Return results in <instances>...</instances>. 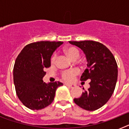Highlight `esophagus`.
<instances>
[{"label":"esophagus","instance_id":"obj_1","mask_svg":"<svg viewBox=\"0 0 129 129\" xmlns=\"http://www.w3.org/2000/svg\"><path fill=\"white\" fill-rule=\"evenodd\" d=\"M65 85H67V86H69V87H70V88H74L75 86V85H73V84H65Z\"/></svg>","mask_w":129,"mask_h":129}]
</instances>
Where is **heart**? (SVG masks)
<instances>
[{"label": "heart", "mask_w": 129, "mask_h": 129, "mask_svg": "<svg viewBox=\"0 0 129 129\" xmlns=\"http://www.w3.org/2000/svg\"><path fill=\"white\" fill-rule=\"evenodd\" d=\"M64 53L69 57L72 60L75 61L77 59L80 55V52L78 49L74 46H68L64 49ZM56 60V55H53L51 58V62L52 64L55 63ZM79 74V70L77 69H73L71 70L64 71L61 74V77L63 80L67 82H70L73 80L75 76H77Z\"/></svg>", "instance_id": "heart-1"}]
</instances>
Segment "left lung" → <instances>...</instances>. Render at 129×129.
Instances as JSON below:
<instances>
[{"instance_id":"1","label":"left lung","mask_w":129,"mask_h":129,"mask_svg":"<svg viewBox=\"0 0 129 129\" xmlns=\"http://www.w3.org/2000/svg\"><path fill=\"white\" fill-rule=\"evenodd\" d=\"M69 43L80 48L86 55L87 68L80 79L82 81H90V87L74 101L85 110H98L107 103L114 91L118 79L116 59L109 49L99 42L82 41Z\"/></svg>"}]
</instances>
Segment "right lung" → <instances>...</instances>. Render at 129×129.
Masks as SVG:
<instances>
[{"label": "right lung", "mask_w": 129, "mask_h": 129, "mask_svg": "<svg viewBox=\"0 0 129 129\" xmlns=\"http://www.w3.org/2000/svg\"><path fill=\"white\" fill-rule=\"evenodd\" d=\"M61 41H40L27 44L15 60L13 81L16 94L22 104L31 110H41L53 102L55 90L63 84L53 82L46 84L43 78L45 70L51 66L54 51Z\"/></svg>", "instance_id": "obj_1"}]
</instances>
